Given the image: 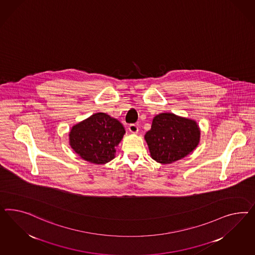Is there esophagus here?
I'll return each instance as SVG.
<instances>
[{"label":"esophagus","instance_id":"1","mask_svg":"<svg viewBox=\"0 0 255 255\" xmlns=\"http://www.w3.org/2000/svg\"><path fill=\"white\" fill-rule=\"evenodd\" d=\"M128 129H129V131H131V133H137L138 132V126L135 124H130Z\"/></svg>","mask_w":255,"mask_h":255}]
</instances>
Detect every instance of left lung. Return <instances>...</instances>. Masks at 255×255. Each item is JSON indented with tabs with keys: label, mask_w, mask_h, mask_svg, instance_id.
<instances>
[{
	"label": "left lung",
	"mask_w": 255,
	"mask_h": 255,
	"mask_svg": "<svg viewBox=\"0 0 255 255\" xmlns=\"http://www.w3.org/2000/svg\"><path fill=\"white\" fill-rule=\"evenodd\" d=\"M145 140L154 160L170 164L185 158L198 146L200 129L192 119L163 112L153 119Z\"/></svg>",
	"instance_id": "1"
}]
</instances>
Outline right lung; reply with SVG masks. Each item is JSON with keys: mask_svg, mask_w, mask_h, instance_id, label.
I'll return each mask as SVG.
<instances>
[{"mask_svg": "<svg viewBox=\"0 0 255 255\" xmlns=\"http://www.w3.org/2000/svg\"><path fill=\"white\" fill-rule=\"evenodd\" d=\"M125 134L117 119L98 112L72 126L69 145L81 158L94 164H105L115 158L116 146Z\"/></svg>", "mask_w": 255, "mask_h": 255, "instance_id": "right-lung-1", "label": "right lung"}]
</instances>
